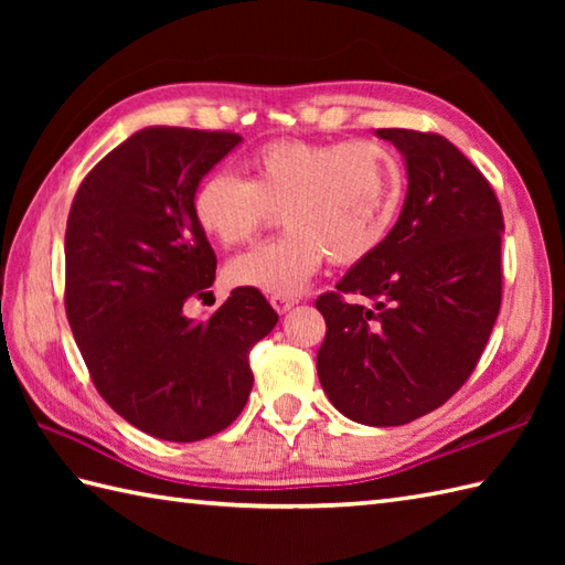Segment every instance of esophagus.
I'll use <instances>...</instances> for the list:
<instances>
[{
	"mask_svg": "<svg viewBox=\"0 0 565 565\" xmlns=\"http://www.w3.org/2000/svg\"><path fill=\"white\" fill-rule=\"evenodd\" d=\"M269 303H271V308L276 310V313L284 316V313H289V310L296 306V298H286V296H271V298H269Z\"/></svg>",
	"mask_w": 565,
	"mask_h": 565,
	"instance_id": "34e87169",
	"label": "esophagus"
}]
</instances>
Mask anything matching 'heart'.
<instances>
[{"label": "heart", "instance_id": "obj_1", "mask_svg": "<svg viewBox=\"0 0 565 565\" xmlns=\"http://www.w3.org/2000/svg\"><path fill=\"white\" fill-rule=\"evenodd\" d=\"M403 201L398 158L371 140L269 142L249 158V179L211 172L196 186L194 215L223 247L255 239L284 215L286 233L227 264L225 276L271 296H296L328 257L369 259L386 243Z\"/></svg>", "mask_w": 565, "mask_h": 565}]
</instances>
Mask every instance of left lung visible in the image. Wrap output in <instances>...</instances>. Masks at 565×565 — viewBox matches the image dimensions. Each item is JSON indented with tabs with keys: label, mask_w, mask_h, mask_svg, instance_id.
<instances>
[{
	"label": "left lung",
	"mask_w": 565,
	"mask_h": 565,
	"mask_svg": "<svg viewBox=\"0 0 565 565\" xmlns=\"http://www.w3.org/2000/svg\"><path fill=\"white\" fill-rule=\"evenodd\" d=\"M376 136L403 154L405 201L386 243L316 301L328 326L318 379L344 417L395 427L447 403L481 359L500 313L505 223L486 177L447 138Z\"/></svg>",
	"instance_id": "obj_1"
}]
</instances>
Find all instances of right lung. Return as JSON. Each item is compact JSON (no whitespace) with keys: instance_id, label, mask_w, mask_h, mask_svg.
<instances>
[{"instance_id":"right-lung-1","label":"right lung","mask_w":565,"mask_h":565,"mask_svg":"<svg viewBox=\"0 0 565 565\" xmlns=\"http://www.w3.org/2000/svg\"><path fill=\"white\" fill-rule=\"evenodd\" d=\"M243 136L150 126L94 167L65 233V310L94 386L130 425L199 441L243 413L247 354L276 326L257 289L239 286L209 318L215 255L194 215L201 179Z\"/></svg>"}]
</instances>
